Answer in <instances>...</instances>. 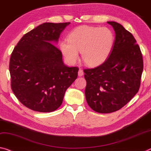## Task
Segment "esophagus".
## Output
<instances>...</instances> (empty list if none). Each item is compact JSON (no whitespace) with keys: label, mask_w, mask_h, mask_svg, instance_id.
Segmentation results:
<instances>
[{"label":"esophagus","mask_w":151,"mask_h":151,"mask_svg":"<svg viewBox=\"0 0 151 151\" xmlns=\"http://www.w3.org/2000/svg\"><path fill=\"white\" fill-rule=\"evenodd\" d=\"M78 75L79 76H82L83 75H84V73H83V70L82 69H79V70H78Z\"/></svg>","instance_id":"obj_1"}]
</instances>
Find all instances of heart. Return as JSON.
<instances>
[{"mask_svg": "<svg viewBox=\"0 0 151 151\" xmlns=\"http://www.w3.org/2000/svg\"><path fill=\"white\" fill-rule=\"evenodd\" d=\"M114 44V33L107 27L83 25L68 35V41L60 44V49L69 64H75L81 52L82 59L88 66H97L108 58Z\"/></svg>", "mask_w": 151, "mask_h": 151, "instance_id": "heart-1", "label": "heart"}]
</instances>
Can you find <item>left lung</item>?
<instances>
[{
  "label": "left lung",
  "mask_w": 151,
  "mask_h": 151,
  "mask_svg": "<svg viewBox=\"0 0 151 151\" xmlns=\"http://www.w3.org/2000/svg\"><path fill=\"white\" fill-rule=\"evenodd\" d=\"M115 31L109 58L94 68L85 69V97L91 108L101 114L118 111L138 93L143 70L140 47L121 24L107 21Z\"/></svg>",
  "instance_id": "obj_1"
}]
</instances>
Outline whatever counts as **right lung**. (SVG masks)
Instances as JSON below:
<instances>
[{
	"instance_id": "right-lung-1",
	"label": "right lung",
	"mask_w": 151,
	"mask_h": 151,
	"mask_svg": "<svg viewBox=\"0 0 151 151\" xmlns=\"http://www.w3.org/2000/svg\"><path fill=\"white\" fill-rule=\"evenodd\" d=\"M68 23H44L23 35L12 52L11 88L23 106L52 112L61 106L67 88L78 76V67H68L57 43Z\"/></svg>"
}]
</instances>
